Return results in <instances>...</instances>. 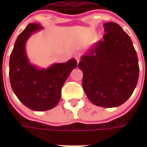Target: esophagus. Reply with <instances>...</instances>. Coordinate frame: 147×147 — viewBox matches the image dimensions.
Listing matches in <instances>:
<instances>
[{
	"label": "esophagus",
	"instance_id": "esophagus-1",
	"mask_svg": "<svg viewBox=\"0 0 147 147\" xmlns=\"http://www.w3.org/2000/svg\"><path fill=\"white\" fill-rule=\"evenodd\" d=\"M80 56H81V54L80 53H76L75 55H74V57H75V59H76L78 63L80 61Z\"/></svg>",
	"mask_w": 147,
	"mask_h": 147
}]
</instances>
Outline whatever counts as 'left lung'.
Instances as JSON below:
<instances>
[{"instance_id": "1", "label": "left lung", "mask_w": 147, "mask_h": 147, "mask_svg": "<svg viewBox=\"0 0 147 147\" xmlns=\"http://www.w3.org/2000/svg\"><path fill=\"white\" fill-rule=\"evenodd\" d=\"M103 41L81 57L82 88L94 105L117 107L131 96L139 77L138 59L130 37L116 23L104 24Z\"/></svg>"}]
</instances>
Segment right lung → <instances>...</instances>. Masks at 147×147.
Returning <instances> with one entry per match:
<instances>
[{
    "label": "right lung",
    "instance_id": "right-lung-1",
    "mask_svg": "<svg viewBox=\"0 0 147 147\" xmlns=\"http://www.w3.org/2000/svg\"><path fill=\"white\" fill-rule=\"evenodd\" d=\"M42 26L32 23L18 36L9 58V81L12 90L20 101L35 111L54 108L59 103L61 88L77 61L54 64L48 69H38L30 64L25 51L27 40Z\"/></svg>",
    "mask_w": 147,
    "mask_h": 147
}]
</instances>
